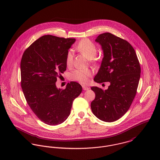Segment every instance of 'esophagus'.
Instances as JSON below:
<instances>
[{
  "instance_id": "34e87169",
  "label": "esophagus",
  "mask_w": 160,
  "mask_h": 160,
  "mask_svg": "<svg viewBox=\"0 0 160 160\" xmlns=\"http://www.w3.org/2000/svg\"><path fill=\"white\" fill-rule=\"evenodd\" d=\"M82 89H83L84 91H88V90L89 89V88L88 87L85 86H82Z\"/></svg>"
}]
</instances>
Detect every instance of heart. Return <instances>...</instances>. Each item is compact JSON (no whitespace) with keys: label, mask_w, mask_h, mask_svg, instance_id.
<instances>
[{"label":"heart","mask_w":160,"mask_h":160,"mask_svg":"<svg viewBox=\"0 0 160 160\" xmlns=\"http://www.w3.org/2000/svg\"><path fill=\"white\" fill-rule=\"evenodd\" d=\"M76 48L89 59L93 60L97 52V46L88 39H84L80 41L76 46ZM73 60L72 52L69 50L66 55V63L68 67L72 65ZM92 74V71L89 69H78L72 71L70 74V78L72 80L79 82L81 84H87L89 78Z\"/></svg>","instance_id":"obj_1"}]
</instances>
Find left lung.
Masks as SVG:
<instances>
[{
  "label": "left lung",
  "mask_w": 160,
  "mask_h": 160,
  "mask_svg": "<svg viewBox=\"0 0 160 160\" xmlns=\"http://www.w3.org/2000/svg\"><path fill=\"white\" fill-rule=\"evenodd\" d=\"M95 41L103 50L101 67L93 80L110 82L105 91L92 87L95 98L92 111L99 119L113 122L129 109L136 95L140 77V66L134 48L127 41L109 32L100 34Z\"/></svg>",
  "instance_id": "obj_1"
}]
</instances>
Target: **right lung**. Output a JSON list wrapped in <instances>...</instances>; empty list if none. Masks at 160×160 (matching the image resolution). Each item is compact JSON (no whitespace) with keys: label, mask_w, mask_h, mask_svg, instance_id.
<instances>
[{"label":"right lung","mask_w":160,"mask_h":160,"mask_svg":"<svg viewBox=\"0 0 160 160\" xmlns=\"http://www.w3.org/2000/svg\"><path fill=\"white\" fill-rule=\"evenodd\" d=\"M74 38L45 35L29 46L21 60V86L26 100L36 116L45 124L63 122L70 114L73 100L82 86L71 81L63 90L56 82L67 70L66 55Z\"/></svg>","instance_id":"1"}]
</instances>
